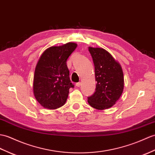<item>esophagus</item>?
I'll return each instance as SVG.
<instances>
[{"label": "esophagus", "instance_id": "34e87169", "mask_svg": "<svg viewBox=\"0 0 155 155\" xmlns=\"http://www.w3.org/2000/svg\"><path fill=\"white\" fill-rule=\"evenodd\" d=\"M81 84H82V83H81V82H77V83L76 84V86H77V87H80V86H81Z\"/></svg>", "mask_w": 155, "mask_h": 155}]
</instances>
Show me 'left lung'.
Returning a JSON list of instances; mask_svg holds the SVG:
<instances>
[{
  "label": "left lung",
  "instance_id": "left-lung-1",
  "mask_svg": "<svg viewBox=\"0 0 155 155\" xmlns=\"http://www.w3.org/2000/svg\"><path fill=\"white\" fill-rule=\"evenodd\" d=\"M95 68L97 82L94 94L88 98L89 105L99 110L116 104L124 88V77L120 63L106 49L88 47Z\"/></svg>",
  "mask_w": 155,
  "mask_h": 155
}]
</instances>
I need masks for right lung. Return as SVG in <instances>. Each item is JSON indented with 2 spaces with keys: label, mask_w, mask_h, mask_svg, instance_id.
Segmentation results:
<instances>
[{
  "label": "right lung",
  "mask_w": 155,
  "mask_h": 155,
  "mask_svg": "<svg viewBox=\"0 0 155 155\" xmlns=\"http://www.w3.org/2000/svg\"><path fill=\"white\" fill-rule=\"evenodd\" d=\"M77 44L69 42L45 49L35 66L33 92L35 98L44 108L55 110L65 104L70 88L73 87L69 78L67 61Z\"/></svg>",
  "instance_id": "obj_1"
}]
</instances>
